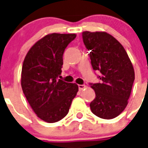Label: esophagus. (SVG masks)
Returning a JSON list of instances; mask_svg holds the SVG:
<instances>
[{
  "instance_id": "1",
  "label": "esophagus",
  "mask_w": 148,
  "mask_h": 148,
  "mask_svg": "<svg viewBox=\"0 0 148 148\" xmlns=\"http://www.w3.org/2000/svg\"><path fill=\"white\" fill-rule=\"evenodd\" d=\"M78 88H79V91H82L83 88H86V86L85 85H78Z\"/></svg>"
}]
</instances>
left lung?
Instances as JSON below:
<instances>
[{"label": "left lung", "instance_id": "left-lung-1", "mask_svg": "<svg viewBox=\"0 0 148 148\" xmlns=\"http://www.w3.org/2000/svg\"><path fill=\"white\" fill-rule=\"evenodd\" d=\"M83 40L92 68L101 73L100 83L90 84L95 92L91 110L101 119H114L128 103L135 79L132 62L121 44L106 32L85 31Z\"/></svg>", "mask_w": 148, "mask_h": 148}]
</instances>
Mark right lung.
Wrapping results in <instances>:
<instances>
[{
  "mask_svg": "<svg viewBox=\"0 0 148 148\" xmlns=\"http://www.w3.org/2000/svg\"><path fill=\"white\" fill-rule=\"evenodd\" d=\"M76 34L51 33L29 50L21 70V87L29 104L42 120L59 121L66 116L78 86L57 79L64 51Z\"/></svg>",
  "mask_w": 148,
  "mask_h": 148,
  "instance_id": "add662e5",
  "label": "right lung"
}]
</instances>
